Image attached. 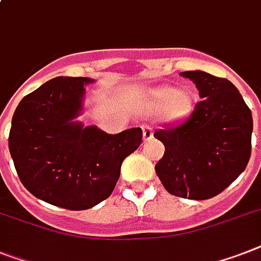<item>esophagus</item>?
<instances>
[{
    "label": "esophagus",
    "mask_w": 261,
    "mask_h": 261,
    "mask_svg": "<svg viewBox=\"0 0 261 261\" xmlns=\"http://www.w3.org/2000/svg\"><path fill=\"white\" fill-rule=\"evenodd\" d=\"M143 128V139L145 141H149L152 138V127L149 126V124H145V126L142 127Z\"/></svg>",
    "instance_id": "34e87169"
}]
</instances>
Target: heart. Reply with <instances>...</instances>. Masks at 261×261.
<instances>
[{
    "label": "heart",
    "mask_w": 261,
    "mask_h": 261,
    "mask_svg": "<svg viewBox=\"0 0 261 261\" xmlns=\"http://www.w3.org/2000/svg\"><path fill=\"white\" fill-rule=\"evenodd\" d=\"M194 97L192 91L164 86L149 91L142 101L143 109L147 111H158L164 109V118L167 120H178L189 115L193 109Z\"/></svg>",
    "instance_id": "obj_1"
}]
</instances>
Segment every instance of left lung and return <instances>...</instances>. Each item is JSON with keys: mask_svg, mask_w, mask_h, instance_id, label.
Segmentation results:
<instances>
[{"mask_svg": "<svg viewBox=\"0 0 261 261\" xmlns=\"http://www.w3.org/2000/svg\"><path fill=\"white\" fill-rule=\"evenodd\" d=\"M202 97L184 122L154 133L165 145L155 165L173 196L207 200L244 171L251 156L252 112L229 80L202 71L181 72Z\"/></svg>", "mask_w": 261, "mask_h": 261, "instance_id": "left-lung-1", "label": "left lung"}]
</instances>
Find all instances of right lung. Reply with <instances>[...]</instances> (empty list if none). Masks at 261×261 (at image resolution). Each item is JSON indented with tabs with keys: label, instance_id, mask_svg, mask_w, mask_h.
Returning a JSON list of instances; mask_svg holds the SVG:
<instances>
[{
	"label": "right lung",
	"instance_id": "right-lung-1",
	"mask_svg": "<svg viewBox=\"0 0 261 261\" xmlns=\"http://www.w3.org/2000/svg\"><path fill=\"white\" fill-rule=\"evenodd\" d=\"M88 77L59 76L22 97L9 133L20 181L40 200L84 211L111 196L126 156L142 143V128L116 135L75 119Z\"/></svg>",
	"mask_w": 261,
	"mask_h": 261
}]
</instances>
